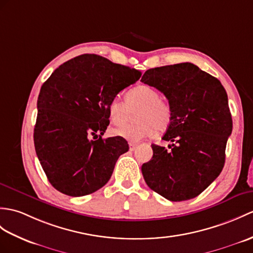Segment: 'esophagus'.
Segmentation results:
<instances>
[{
	"label": "esophagus",
	"mask_w": 253,
	"mask_h": 253,
	"mask_svg": "<svg viewBox=\"0 0 253 253\" xmlns=\"http://www.w3.org/2000/svg\"><path fill=\"white\" fill-rule=\"evenodd\" d=\"M136 149H137V144H136V143L129 142V150H130V151H134Z\"/></svg>",
	"instance_id": "obj_1"
}]
</instances>
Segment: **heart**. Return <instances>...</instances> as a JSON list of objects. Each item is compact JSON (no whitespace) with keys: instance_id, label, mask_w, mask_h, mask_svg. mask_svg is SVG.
I'll return each mask as SVG.
<instances>
[{"instance_id":"1","label":"heart","mask_w":253,"mask_h":253,"mask_svg":"<svg viewBox=\"0 0 253 253\" xmlns=\"http://www.w3.org/2000/svg\"><path fill=\"white\" fill-rule=\"evenodd\" d=\"M127 102L119 97L111 100L108 107L109 116L113 124L119 126L130 119L131 113L139 111L136 115L138 123L131 126L115 128L113 132L130 142H139L142 139L154 134L156 130L164 131L172 120L170 105L161 99V93L154 87L138 85L131 88L126 95Z\"/></svg>"}]
</instances>
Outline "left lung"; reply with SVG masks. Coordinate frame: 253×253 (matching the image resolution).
<instances>
[{"label":"left lung","instance_id":"left-lung-1","mask_svg":"<svg viewBox=\"0 0 253 253\" xmlns=\"http://www.w3.org/2000/svg\"><path fill=\"white\" fill-rule=\"evenodd\" d=\"M141 82L163 92L172 111L163 137L171 150L152 144L153 157L141 167L146 184L171 202L196 197L225 163L233 121L224 87L190 62L150 69Z\"/></svg>","mask_w":253,"mask_h":253}]
</instances>
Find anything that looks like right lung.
<instances>
[{
  "label": "right lung",
  "mask_w": 253,
  "mask_h": 253,
  "mask_svg": "<svg viewBox=\"0 0 253 253\" xmlns=\"http://www.w3.org/2000/svg\"><path fill=\"white\" fill-rule=\"evenodd\" d=\"M140 76L136 69L85 54L61 64L43 84L34 146L57 191L78 197L107 184L129 150L124 138H101L110 124L109 103Z\"/></svg>",
  "instance_id": "obj_1"
}]
</instances>
